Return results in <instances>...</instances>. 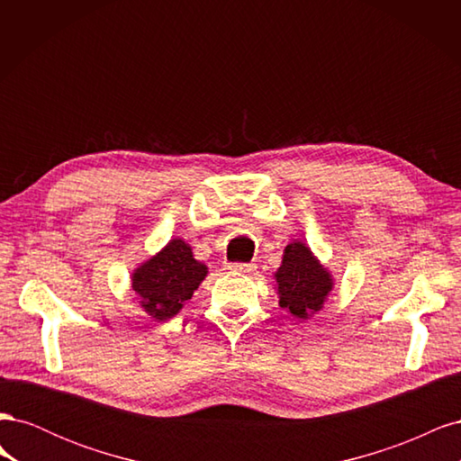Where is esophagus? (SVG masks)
<instances>
[{"mask_svg": "<svg viewBox=\"0 0 461 461\" xmlns=\"http://www.w3.org/2000/svg\"><path fill=\"white\" fill-rule=\"evenodd\" d=\"M229 269L236 273H254L258 267L256 263H229Z\"/></svg>", "mask_w": 461, "mask_h": 461, "instance_id": "1", "label": "esophagus"}]
</instances>
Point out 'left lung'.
I'll list each match as a JSON object with an SVG mask.
<instances>
[{
	"mask_svg": "<svg viewBox=\"0 0 461 461\" xmlns=\"http://www.w3.org/2000/svg\"><path fill=\"white\" fill-rule=\"evenodd\" d=\"M275 276L281 296L278 303L300 319L319 312L332 288V278L302 242H292L285 248L283 265Z\"/></svg>",
	"mask_w": 461,
	"mask_h": 461,
	"instance_id": "8db88e82",
	"label": "left lung"
}]
</instances>
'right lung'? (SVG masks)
I'll use <instances>...</instances> for the list:
<instances>
[{
	"label": "right lung",
	"instance_id": "obj_1",
	"mask_svg": "<svg viewBox=\"0 0 461 461\" xmlns=\"http://www.w3.org/2000/svg\"><path fill=\"white\" fill-rule=\"evenodd\" d=\"M205 275L207 267L192 258L190 246L175 239L156 258L136 269L132 288L140 296L142 308L151 317L165 321L180 312Z\"/></svg>",
	"mask_w": 461,
	"mask_h": 461
}]
</instances>
